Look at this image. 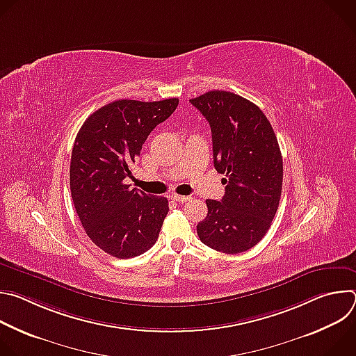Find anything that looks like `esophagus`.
Returning a JSON list of instances; mask_svg holds the SVG:
<instances>
[{
  "label": "esophagus",
  "mask_w": 356,
  "mask_h": 356,
  "mask_svg": "<svg viewBox=\"0 0 356 356\" xmlns=\"http://www.w3.org/2000/svg\"><path fill=\"white\" fill-rule=\"evenodd\" d=\"M172 198H173L175 201H177V202H187V201L190 200L188 195H180V194H173Z\"/></svg>",
  "instance_id": "esophagus-1"
}]
</instances>
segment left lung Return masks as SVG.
<instances>
[{"label":"left lung","mask_w":356,"mask_h":356,"mask_svg":"<svg viewBox=\"0 0 356 356\" xmlns=\"http://www.w3.org/2000/svg\"><path fill=\"white\" fill-rule=\"evenodd\" d=\"M190 103L209 121L213 158L222 179L221 201L207 200V217L197 224L202 243L222 252L241 253L268 232L279 207L283 161L275 131L249 99L214 90Z\"/></svg>","instance_id":"1"}]
</instances>
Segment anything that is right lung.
<instances>
[{"label": "right lung", "instance_id": "1", "mask_svg": "<svg viewBox=\"0 0 356 356\" xmlns=\"http://www.w3.org/2000/svg\"><path fill=\"white\" fill-rule=\"evenodd\" d=\"M177 104L179 98L117 99L92 113L76 136L70 161L73 204L88 238L111 257L135 258L158 241L168 198L131 188L125 179L149 134Z\"/></svg>", "mask_w": 356, "mask_h": 356}]
</instances>
